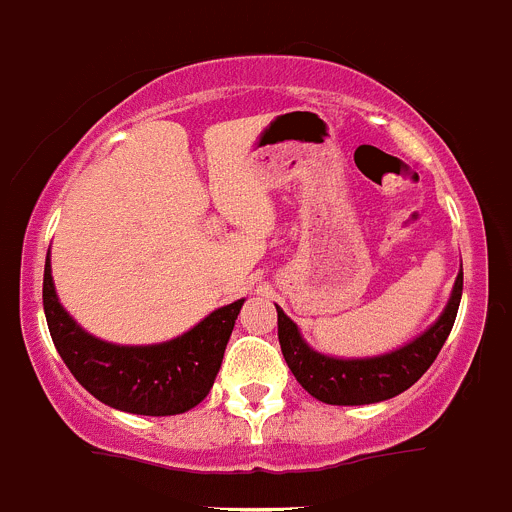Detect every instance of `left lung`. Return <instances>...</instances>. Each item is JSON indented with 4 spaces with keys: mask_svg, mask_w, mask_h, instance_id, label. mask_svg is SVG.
Masks as SVG:
<instances>
[{
    "mask_svg": "<svg viewBox=\"0 0 512 512\" xmlns=\"http://www.w3.org/2000/svg\"><path fill=\"white\" fill-rule=\"evenodd\" d=\"M461 287H464V274L456 277L454 295H451L449 305L433 328L425 330L423 336L415 338L400 351L377 356V359L343 361L312 351L302 341L297 325L277 307L279 346H282L284 361L292 369L297 382L312 397H318L320 402H328V405H369V402L390 400V397L413 387L428 372V366L436 361L438 351L454 328L461 302Z\"/></svg>",
    "mask_w": 512,
    "mask_h": 512,
    "instance_id": "1",
    "label": "left lung"
}]
</instances>
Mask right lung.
I'll return each mask as SVG.
<instances>
[{"label": "right lung", "mask_w": 512, "mask_h": 512, "mask_svg": "<svg viewBox=\"0 0 512 512\" xmlns=\"http://www.w3.org/2000/svg\"><path fill=\"white\" fill-rule=\"evenodd\" d=\"M43 307L48 330L76 382L110 408L135 415H179L212 390L243 300L215 310L197 328L158 346H112L66 315L45 259Z\"/></svg>", "instance_id": "add662e5"}]
</instances>
